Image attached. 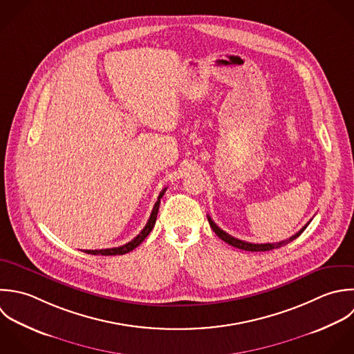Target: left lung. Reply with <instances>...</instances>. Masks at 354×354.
<instances>
[{"mask_svg":"<svg viewBox=\"0 0 354 354\" xmlns=\"http://www.w3.org/2000/svg\"><path fill=\"white\" fill-rule=\"evenodd\" d=\"M208 222H209V226L212 227V230L215 232V234L221 239V240H223L225 243H227L229 245H233V247H236V248H239V250H244V251H251V252H262V251H270V250H276V248H280V247H283V245H287L288 243H291L292 240H295L297 237H299L302 233H304V230L308 227V225L310 223V222H308L297 234H294L292 237H290V239H287V240H284V241H279V243H268V244H252V243H247V241H243V240H239V239H236V237H233V236H230V234H227L226 232H223L221 227H218L216 226V223L211 219V216H208Z\"/></svg>","mask_w":354,"mask_h":354,"instance_id":"1","label":"left lung"}]
</instances>
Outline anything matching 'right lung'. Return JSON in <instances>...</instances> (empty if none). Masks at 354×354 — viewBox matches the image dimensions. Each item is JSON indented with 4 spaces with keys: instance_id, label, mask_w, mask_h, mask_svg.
Wrapping results in <instances>:
<instances>
[{
    "instance_id": "obj_1",
    "label": "right lung",
    "mask_w": 354,
    "mask_h": 354,
    "mask_svg": "<svg viewBox=\"0 0 354 354\" xmlns=\"http://www.w3.org/2000/svg\"><path fill=\"white\" fill-rule=\"evenodd\" d=\"M165 192H167V187L162 189L161 193L158 194V198H157V201H156V204H154V207H153V211H151V214H150V218H149L146 226L143 227V230H142L133 240H131L129 243H127V244H124V245H121V247L106 248V250H95V251H93V250H85L84 252L91 254V255H104V257H109V255H124V254H127V252L135 250L139 244H142V241H143V240L149 236V233L153 230V227H154V225H156L157 214H158L160 200L162 198V196H164Z\"/></svg>"
}]
</instances>
